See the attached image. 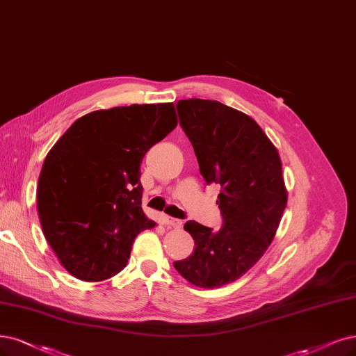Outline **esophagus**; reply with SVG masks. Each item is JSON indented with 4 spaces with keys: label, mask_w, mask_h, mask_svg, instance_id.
<instances>
[{
    "label": "esophagus",
    "mask_w": 356,
    "mask_h": 356,
    "mask_svg": "<svg viewBox=\"0 0 356 356\" xmlns=\"http://www.w3.org/2000/svg\"><path fill=\"white\" fill-rule=\"evenodd\" d=\"M165 225L170 227H175V229H180L183 226V221L179 218H173V217H165Z\"/></svg>",
    "instance_id": "1"
}]
</instances>
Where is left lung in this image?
Returning a JSON list of instances; mask_svg holds the SVG:
<instances>
[{
	"label": "left lung",
	"mask_w": 356,
	"mask_h": 356,
	"mask_svg": "<svg viewBox=\"0 0 356 356\" xmlns=\"http://www.w3.org/2000/svg\"><path fill=\"white\" fill-rule=\"evenodd\" d=\"M177 111L207 185L221 186L222 227L188 221L195 251L175 267L193 286L214 289L238 280L271 245L287 204L282 160L264 130L239 110L192 98L180 99Z\"/></svg>",
	"instance_id": "1"
}]
</instances>
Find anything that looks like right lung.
<instances>
[{"label":"right lung","mask_w":356,"mask_h":356,"mask_svg":"<svg viewBox=\"0 0 356 356\" xmlns=\"http://www.w3.org/2000/svg\"><path fill=\"white\" fill-rule=\"evenodd\" d=\"M177 126L173 102L92 111L45 158L36 207L47 242L76 279L120 273L136 236L156 222L142 209L140 163Z\"/></svg>","instance_id":"add662e5"}]
</instances>
